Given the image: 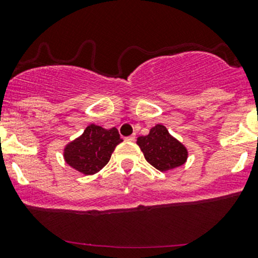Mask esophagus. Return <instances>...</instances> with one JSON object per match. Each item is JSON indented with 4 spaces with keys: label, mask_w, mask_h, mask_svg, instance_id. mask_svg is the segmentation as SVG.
Listing matches in <instances>:
<instances>
[{
    "label": "esophagus",
    "mask_w": 258,
    "mask_h": 258,
    "mask_svg": "<svg viewBox=\"0 0 258 258\" xmlns=\"http://www.w3.org/2000/svg\"><path fill=\"white\" fill-rule=\"evenodd\" d=\"M124 140H126V141H130V142H134L135 140H136V137H135V136H128V137H126V139H124Z\"/></svg>",
    "instance_id": "1"
}]
</instances>
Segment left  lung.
<instances>
[{"instance_id":"8db88e82","label":"left lung","mask_w":258,"mask_h":258,"mask_svg":"<svg viewBox=\"0 0 258 258\" xmlns=\"http://www.w3.org/2000/svg\"><path fill=\"white\" fill-rule=\"evenodd\" d=\"M137 145L146 161L162 172L183 165L187 160L186 147L171 136L162 124L152 127L147 136L139 137Z\"/></svg>"}]
</instances>
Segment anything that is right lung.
<instances>
[{
  "mask_svg": "<svg viewBox=\"0 0 258 258\" xmlns=\"http://www.w3.org/2000/svg\"><path fill=\"white\" fill-rule=\"evenodd\" d=\"M123 141L117 128L105 130L96 124L86 127L82 136L64 148V160L71 167L85 175L102 170L110 161L114 147Z\"/></svg>",
  "mask_w": 258,
  "mask_h": 258,
  "instance_id": "add662e5",
  "label": "right lung"
}]
</instances>
